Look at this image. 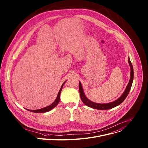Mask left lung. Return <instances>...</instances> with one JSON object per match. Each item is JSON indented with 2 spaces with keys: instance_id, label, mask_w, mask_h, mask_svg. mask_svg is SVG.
Segmentation results:
<instances>
[{
  "instance_id": "8db88e82",
  "label": "left lung",
  "mask_w": 148,
  "mask_h": 148,
  "mask_svg": "<svg viewBox=\"0 0 148 148\" xmlns=\"http://www.w3.org/2000/svg\"><path fill=\"white\" fill-rule=\"evenodd\" d=\"M128 61H129L130 68H131V73H130V81L129 84H128L125 90L124 91V92L123 93V94L119 98V99H116V101L112 102H110V103H96L95 102H93L92 101H90V100H88L87 98L86 97L83 88L82 86V84L80 82L79 83V92H80V97L82 101V102L87 106H89L90 108H94V109H96V110H109V109H111V108H113L118 105H120L126 98V97L127 96V95H129V92L131 89V87L132 86V83H133V75H134V73H133V65L132 64V62L130 60V58H128Z\"/></svg>"
}]
</instances>
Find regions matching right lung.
Segmentation results:
<instances>
[{"instance_id":"add662e5","label":"right lung","mask_w":148,"mask_h":148,"mask_svg":"<svg viewBox=\"0 0 148 148\" xmlns=\"http://www.w3.org/2000/svg\"><path fill=\"white\" fill-rule=\"evenodd\" d=\"M66 82V81H65ZM65 82L62 84L60 91H59L58 92V96L56 97V99H55V101L51 105H49L47 107H45V108H42V109H40V110H28V111H30V112H36V113H43V112H47V111H51V110H52L53 108H55L58 103L59 102H60V94H61V90H62V87H63V85L65 83Z\"/></svg>"}]
</instances>
